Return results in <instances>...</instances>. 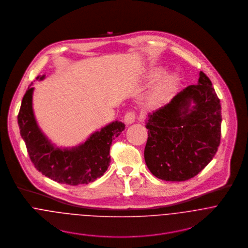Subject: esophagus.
Returning a JSON list of instances; mask_svg holds the SVG:
<instances>
[{"instance_id":"esophagus-1","label":"esophagus","mask_w":248,"mask_h":248,"mask_svg":"<svg viewBox=\"0 0 248 248\" xmlns=\"http://www.w3.org/2000/svg\"><path fill=\"white\" fill-rule=\"evenodd\" d=\"M135 114L133 112H127L125 115H124V123L126 124H131L135 122Z\"/></svg>"}]
</instances>
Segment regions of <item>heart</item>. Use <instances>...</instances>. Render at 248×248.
Instances as JSON below:
<instances>
[{"instance_id":"heart-1","label":"heart","mask_w":248,"mask_h":248,"mask_svg":"<svg viewBox=\"0 0 248 248\" xmlns=\"http://www.w3.org/2000/svg\"><path fill=\"white\" fill-rule=\"evenodd\" d=\"M151 77L157 76V73L151 74ZM181 79L178 74L170 73L165 75L157 84V86L151 91L149 95V102L153 106H158L166 102L171 95L176 91L180 85Z\"/></svg>"}]
</instances>
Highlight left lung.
<instances>
[{"instance_id":"8db88e82","label":"left lung","mask_w":248,"mask_h":248,"mask_svg":"<svg viewBox=\"0 0 248 248\" xmlns=\"http://www.w3.org/2000/svg\"><path fill=\"white\" fill-rule=\"evenodd\" d=\"M220 109L211 81L201 71L197 84L149 113L144 161L150 172L168 182L186 181L199 174L220 145Z\"/></svg>"}]
</instances>
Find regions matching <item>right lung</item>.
<instances>
[{
	"mask_svg": "<svg viewBox=\"0 0 248 248\" xmlns=\"http://www.w3.org/2000/svg\"><path fill=\"white\" fill-rule=\"evenodd\" d=\"M46 75L38 76L42 81ZM34 87L30 84L18 115L20 133L34 166L43 175L68 186L86 185L102 177L110 164L112 140L124 130V124L112 122L73 147H58L38 125L33 111Z\"/></svg>",
	"mask_w": 248,
	"mask_h": 248,
	"instance_id": "1",
	"label": "right lung"
}]
</instances>
